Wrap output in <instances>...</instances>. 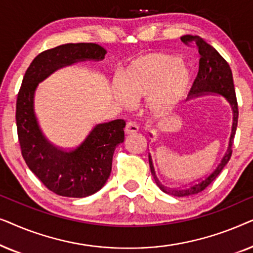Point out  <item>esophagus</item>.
<instances>
[{"mask_svg": "<svg viewBox=\"0 0 253 253\" xmlns=\"http://www.w3.org/2000/svg\"><path fill=\"white\" fill-rule=\"evenodd\" d=\"M138 129V126L134 122H132V121H129V122H126V129H124V131H126V133L127 134H133L136 133Z\"/></svg>", "mask_w": 253, "mask_h": 253, "instance_id": "34e87169", "label": "esophagus"}]
</instances>
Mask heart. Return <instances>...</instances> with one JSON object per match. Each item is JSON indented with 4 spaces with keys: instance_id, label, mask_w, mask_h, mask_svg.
Returning a JSON list of instances; mask_svg holds the SVG:
<instances>
[{
    "instance_id": "obj_1",
    "label": "heart",
    "mask_w": 253,
    "mask_h": 253,
    "mask_svg": "<svg viewBox=\"0 0 253 253\" xmlns=\"http://www.w3.org/2000/svg\"><path fill=\"white\" fill-rule=\"evenodd\" d=\"M191 83V69L175 55L147 53L126 64L121 83H114V93L124 106L131 100L146 98L153 114L170 112L184 98Z\"/></svg>"
}]
</instances>
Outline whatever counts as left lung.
Listing matches in <instances>:
<instances>
[{
    "mask_svg": "<svg viewBox=\"0 0 253 253\" xmlns=\"http://www.w3.org/2000/svg\"><path fill=\"white\" fill-rule=\"evenodd\" d=\"M181 40L186 44L190 42L195 43L196 46L198 47V51L200 55L199 71L195 82H193L192 87L189 92V98L192 99L197 98V96H202L206 94H219L224 96L227 101L229 102L231 110H233V126H231L229 145H228L226 153H224L223 158L221 159L217 167L214 169L210 175H207L206 177L199 179V181L192 183V184L182 186V188L171 189L162 185L160 181L158 179L157 175H155L151 154H148V162H150L151 172L155 183H157V185L165 193H168V195H171L174 197H188L202 192L203 190H205L207 186L217 177V175H219L221 170L224 168V166H226L228 164V161L230 160L231 153H233L231 146H233L234 143V137L235 133H236L238 121L237 99L234 87L233 74H231V69L229 67V64H228L227 61L217 53L215 48H213L210 43H207L203 38H200L198 36H190V34H186V36L181 37ZM150 136L152 137L151 133Z\"/></svg>",
    "mask_w": 253,
    "mask_h": 253,
    "instance_id": "obj_1",
    "label": "left lung"
}]
</instances>
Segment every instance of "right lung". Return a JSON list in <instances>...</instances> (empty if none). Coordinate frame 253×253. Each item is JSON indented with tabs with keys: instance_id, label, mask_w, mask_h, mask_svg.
Returning <instances> with one entry per match:
<instances>
[{
	"instance_id": "obj_1",
	"label": "right lung",
	"mask_w": 253,
	"mask_h": 253,
	"mask_svg": "<svg viewBox=\"0 0 253 253\" xmlns=\"http://www.w3.org/2000/svg\"><path fill=\"white\" fill-rule=\"evenodd\" d=\"M106 53L96 43L61 44L38 55L23 78L16 103L22 155L31 171L58 196L84 198L106 184L114 151L124 141L126 121L96 124L78 146L62 150L50 144L40 129L34 113V93L38 84L57 69L83 61H101Z\"/></svg>"
}]
</instances>
